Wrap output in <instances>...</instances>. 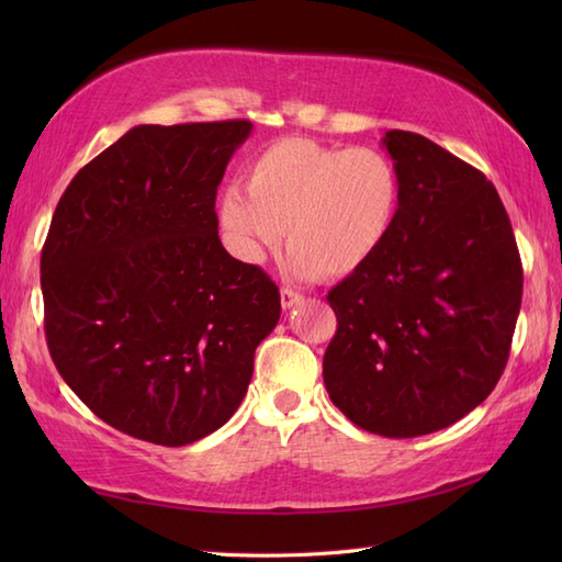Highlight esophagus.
Wrapping results in <instances>:
<instances>
[{
	"label": "esophagus",
	"instance_id": "34e87169",
	"mask_svg": "<svg viewBox=\"0 0 562 562\" xmlns=\"http://www.w3.org/2000/svg\"><path fill=\"white\" fill-rule=\"evenodd\" d=\"M300 302H302V294L300 292L288 290V288L280 290V304H282L284 312H288V308H292V306H296Z\"/></svg>",
	"mask_w": 562,
	"mask_h": 562
}]
</instances>
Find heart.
<instances>
[{
	"instance_id": "1",
	"label": "heart",
	"mask_w": 562,
	"mask_h": 562,
	"mask_svg": "<svg viewBox=\"0 0 562 562\" xmlns=\"http://www.w3.org/2000/svg\"><path fill=\"white\" fill-rule=\"evenodd\" d=\"M244 186H226L217 220L238 260L260 266L288 234L292 270L338 280L364 268L398 220L396 164L374 147H330L282 137L246 164Z\"/></svg>"
}]
</instances>
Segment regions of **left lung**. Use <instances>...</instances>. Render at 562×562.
<instances>
[{"mask_svg": "<svg viewBox=\"0 0 562 562\" xmlns=\"http://www.w3.org/2000/svg\"><path fill=\"white\" fill-rule=\"evenodd\" d=\"M401 173L396 226L364 268L328 292L330 401L381 437L437 432L503 376L521 306V260L487 178L423 135L381 139Z\"/></svg>", "mask_w": 562, "mask_h": 562, "instance_id": "1", "label": "left lung"}]
</instances>
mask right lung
<instances>
[{"label": "right lung", "mask_w": 562, "mask_h": 562, "mask_svg": "<svg viewBox=\"0 0 562 562\" xmlns=\"http://www.w3.org/2000/svg\"><path fill=\"white\" fill-rule=\"evenodd\" d=\"M248 121L137 125L71 178L41 256L45 338L121 432L183 447L241 405L280 292L226 254L217 188Z\"/></svg>", "instance_id": "1"}]
</instances>
